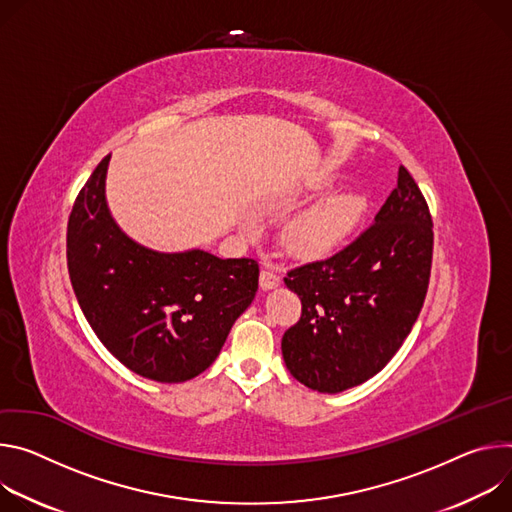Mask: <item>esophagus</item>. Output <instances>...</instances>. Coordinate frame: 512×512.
I'll list each match as a JSON object with an SVG mask.
<instances>
[{
	"label": "esophagus",
	"instance_id": "34e87169",
	"mask_svg": "<svg viewBox=\"0 0 512 512\" xmlns=\"http://www.w3.org/2000/svg\"><path fill=\"white\" fill-rule=\"evenodd\" d=\"M278 285H280V276L272 268H262V272H260V287L264 291H270V289H274Z\"/></svg>",
	"mask_w": 512,
	"mask_h": 512
}]
</instances>
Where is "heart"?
I'll use <instances>...</instances> for the list:
<instances>
[{
  "label": "heart",
  "instance_id": "1",
  "mask_svg": "<svg viewBox=\"0 0 512 512\" xmlns=\"http://www.w3.org/2000/svg\"><path fill=\"white\" fill-rule=\"evenodd\" d=\"M362 213L364 201L358 195L337 193L325 197L289 223L285 246L299 256L325 254L352 232Z\"/></svg>",
  "mask_w": 512,
  "mask_h": 512
}]
</instances>
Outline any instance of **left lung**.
I'll list each match as a JSON object with an SVG mask.
<instances>
[{
	"instance_id": "left-lung-1",
	"label": "left lung",
	"mask_w": 512,
	"mask_h": 512,
	"mask_svg": "<svg viewBox=\"0 0 512 512\" xmlns=\"http://www.w3.org/2000/svg\"><path fill=\"white\" fill-rule=\"evenodd\" d=\"M431 258L429 205L401 166L399 183L358 238L287 272L285 285L301 299V319L282 335L289 372L329 394L378 374L421 313Z\"/></svg>"
}]
</instances>
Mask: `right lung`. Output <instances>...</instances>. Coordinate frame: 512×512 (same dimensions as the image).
Returning a JSON list of instances; mask_svg holds the SVG:
<instances>
[{"instance_id":"1","label":"right lung","mask_w":512,"mask_h":512,"mask_svg":"<svg viewBox=\"0 0 512 512\" xmlns=\"http://www.w3.org/2000/svg\"><path fill=\"white\" fill-rule=\"evenodd\" d=\"M107 154L67 225L71 285L101 344L132 372L185 382L207 370L258 291V262L203 250L160 254L130 240L105 203Z\"/></svg>"}]
</instances>
